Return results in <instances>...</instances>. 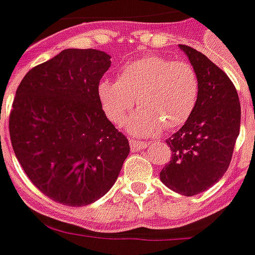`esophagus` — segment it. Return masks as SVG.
Returning <instances> with one entry per match:
<instances>
[{"label": "esophagus", "instance_id": "1", "mask_svg": "<svg viewBox=\"0 0 255 255\" xmlns=\"http://www.w3.org/2000/svg\"><path fill=\"white\" fill-rule=\"evenodd\" d=\"M147 147V143L146 142H139V140H130V149L132 152H140L143 149Z\"/></svg>", "mask_w": 255, "mask_h": 255}]
</instances>
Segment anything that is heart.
<instances>
[{
  "mask_svg": "<svg viewBox=\"0 0 255 255\" xmlns=\"http://www.w3.org/2000/svg\"><path fill=\"white\" fill-rule=\"evenodd\" d=\"M96 95L115 125H122L136 101L139 109L125 126L134 136H149L162 126L174 129L189 121L197 106L200 82L189 62L147 55L123 65L118 81H101Z\"/></svg>",
  "mask_w": 255,
  "mask_h": 255,
  "instance_id": "b5f03b06",
  "label": "heart"
}]
</instances>
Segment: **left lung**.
I'll return each instance as SVG.
<instances>
[{
    "instance_id": "obj_1",
    "label": "left lung",
    "mask_w": 255,
    "mask_h": 255,
    "mask_svg": "<svg viewBox=\"0 0 255 255\" xmlns=\"http://www.w3.org/2000/svg\"><path fill=\"white\" fill-rule=\"evenodd\" d=\"M179 46L199 76L200 95L189 121L166 140L171 159L160 180L176 193L194 196L210 189L229 169L241 108L234 85L217 65L187 45Z\"/></svg>"
}]
</instances>
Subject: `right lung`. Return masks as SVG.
I'll return each mask as SVG.
<instances>
[{
	"mask_svg": "<svg viewBox=\"0 0 255 255\" xmlns=\"http://www.w3.org/2000/svg\"><path fill=\"white\" fill-rule=\"evenodd\" d=\"M111 64L103 51L65 49L32 68L15 93V156L29 180L65 206H88L105 196L130 152L96 95Z\"/></svg>",
	"mask_w": 255,
	"mask_h": 255,
	"instance_id": "1",
	"label": "right lung"
}]
</instances>
